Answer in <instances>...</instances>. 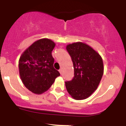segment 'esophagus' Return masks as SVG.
Listing matches in <instances>:
<instances>
[{
  "label": "esophagus",
  "mask_w": 126,
  "mask_h": 126,
  "mask_svg": "<svg viewBox=\"0 0 126 126\" xmlns=\"http://www.w3.org/2000/svg\"><path fill=\"white\" fill-rule=\"evenodd\" d=\"M59 72H60V74L62 75V69H60V70H59Z\"/></svg>",
  "instance_id": "34e87169"
}]
</instances>
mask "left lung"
<instances>
[{
  "instance_id": "8db88e82",
  "label": "left lung",
  "mask_w": 126,
  "mask_h": 126,
  "mask_svg": "<svg viewBox=\"0 0 126 126\" xmlns=\"http://www.w3.org/2000/svg\"><path fill=\"white\" fill-rule=\"evenodd\" d=\"M73 62L74 77L65 82L67 92L76 100L91 96L97 89L104 73L103 61L92 47L81 42L66 46Z\"/></svg>"
}]
</instances>
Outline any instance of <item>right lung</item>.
<instances>
[{
  "mask_svg": "<svg viewBox=\"0 0 126 126\" xmlns=\"http://www.w3.org/2000/svg\"><path fill=\"white\" fill-rule=\"evenodd\" d=\"M56 44L48 38L34 42L22 53L19 60V75L28 90L41 94L51 87L55 79L60 75L53 67L51 54Z\"/></svg>",
  "mask_w": 126,
  "mask_h": 126,
  "instance_id": "obj_1",
  "label": "right lung"
}]
</instances>
